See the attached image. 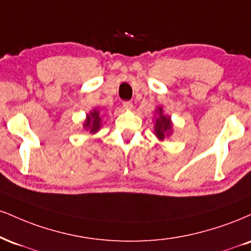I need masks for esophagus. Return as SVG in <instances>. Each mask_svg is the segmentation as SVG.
Wrapping results in <instances>:
<instances>
[{
	"mask_svg": "<svg viewBox=\"0 0 251 251\" xmlns=\"http://www.w3.org/2000/svg\"><path fill=\"white\" fill-rule=\"evenodd\" d=\"M123 106L124 108H126V110H131V108L133 107V104H132V101H124Z\"/></svg>",
	"mask_w": 251,
	"mask_h": 251,
	"instance_id": "34e87169",
	"label": "esophagus"
}]
</instances>
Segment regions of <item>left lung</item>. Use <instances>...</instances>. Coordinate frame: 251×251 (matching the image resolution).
<instances>
[{"instance_id": "left-lung-1", "label": "left lung", "mask_w": 251, "mask_h": 251, "mask_svg": "<svg viewBox=\"0 0 251 251\" xmlns=\"http://www.w3.org/2000/svg\"><path fill=\"white\" fill-rule=\"evenodd\" d=\"M172 127V123L170 118L162 116V108H159V118L156 119L155 124V134L159 139H164L166 133L170 131Z\"/></svg>"}]
</instances>
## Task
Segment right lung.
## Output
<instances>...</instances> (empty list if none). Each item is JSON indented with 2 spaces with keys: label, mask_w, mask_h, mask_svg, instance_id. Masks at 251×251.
I'll list each match as a JSON object with an SVG mask.
<instances>
[{
  "label": "right lung",
  "mask_w": 251,
  "mask_h": 251,
  "mask_svg": "<svg viewBox=\"0 0 251 251\" xmlns=\"http://www.w3.org/2000/svg\"><path fill=\"white\" fill-rule=\"evenodd\" d=\"M85 128H90L92 133H95L100 127V117H99V112L97 110L93 111L90 114H87V119L85 124H84Z\"/></svg>",
  "instance_id": "obj_1"
}]
</instances>
